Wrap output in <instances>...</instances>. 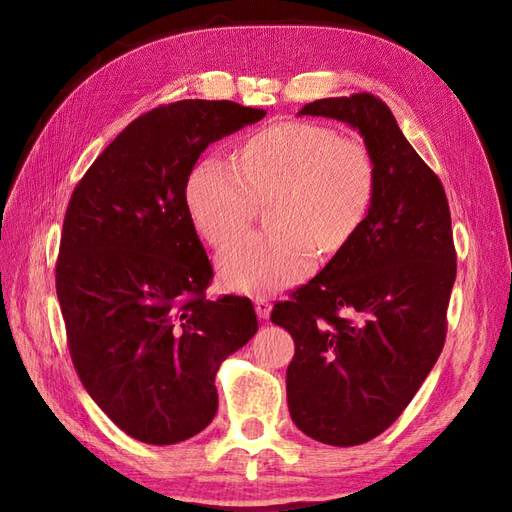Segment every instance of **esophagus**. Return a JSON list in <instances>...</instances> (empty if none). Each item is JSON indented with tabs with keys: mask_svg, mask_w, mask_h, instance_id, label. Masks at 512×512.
<instances>
[{
	"mask_svg": "<svg viewBox=\"0 0 512 512\" xmlns=\"http://www.w3.org/2000/svg\"><path fill=\"white\" fill-rule=\"evenodd\" d=\"M270 309H272V303H270L268 298H261V296L255 298V311H257L259 318H268L270 316Z\"/></svg>",
	"mask_w": 512,
	"mask_h": 512,
	"instance_id": "esophagus-1",
	"label": "esophagus"
}]
</instances>
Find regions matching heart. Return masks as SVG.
Here are the masks:
<instances>
[{
    "label": "heart",
    "mask_w": 512,
    "mask_h": 512,
    "mask_svg": "<svg viewBox=\"0 0 512 512\" xmlns=\"http://www.w3.org/2000/svg\"><path fill=\"white\" fill-rule=\"evenodd\" d=\"M235 163L205 157L186 181L190 218L212 246L231 242L270 201L272 229L244 235L218 257L220 277L235 292L268 294L303 281L318 251L335 255L355 238L374 203L370 147L329 125H268L240 144Z\"/></svg>",
    "instance_id": "obj_1"
}]
</instances>
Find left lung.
Returning <instances> with one entry per match:
<instances>
[{
  "mask_svg": "<svg viewBox=\"0 0 512 512\" xmlns=\"http://www.w3.org/2000/svg\"><path fill=\"white\" fill-rule=\"evenodd\" d=\"M298 114L359 129L378 170L359 233L270 316L296 344L285 378L294 424L348 448L396 422L441 355L456 279L452 218L439 177L383 99H318Z\"/></svg>",
  "mask_w": 512,
  "mask_h": 512,
  "instance_id": "1",
  "label": "left lung"
}]
</instances>
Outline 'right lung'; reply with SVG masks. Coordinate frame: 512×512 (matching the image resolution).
Here are the masks:
<instances>
[{"label":"right lung","mask_w":512,"mask_h":512,"mask_svg":"<svg viewBox=\"0 0 512 512\" xmlns=\"http://www.w3.org/2000/svg\"><path fill=\"white\" fill-rule=\"evenodd\" d=\"M264 110L183 99L131 121L77 183L56 292L75 372L129 437L170 445L218 409L220 363L257 333L246 296L207 300L214 270L186 205L209 144Z\"/></svg>","instance_id":"1"}]
</instances>
